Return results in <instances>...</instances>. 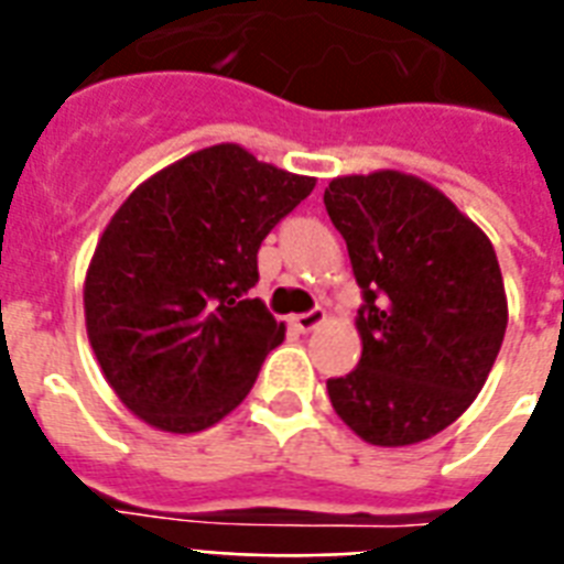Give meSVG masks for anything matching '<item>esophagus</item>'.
<instances>
[{"label": "esophagus", "mask_w": 564, "mask_h": 564, "mask_svg": "<svg viewBox=\"0 0 564 564\" xmlns=\"http://www.w3.org/2000/svg\"><path fill=\"white\" fill-rule=\"evenodd\" d=\"M325 310L322 307H313V310H307V313H299V316L292 318V325L299 327L301 334H307V330H313V327H318L322 325V322H325Z\"/></svg>", "instance_id": "esophagus-1"}]
</instances>
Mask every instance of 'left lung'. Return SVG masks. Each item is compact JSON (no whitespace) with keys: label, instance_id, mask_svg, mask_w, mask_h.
<instances>
[{"label":"left lung","instance_id":"left-lung-1","mask_svg":"<svg viewBox=\"0 0 564 564\" xmlns=\"http://www.w3.org/2000/svg\"><path fill=\"white\" fill-rule=\"evenodd\" d=\"M325 207L362 290V357L327 380L330 403L371 445L424 442L471 406L498 360V254L447 195L401 172L334 178Z\"/></svg>","mask_w":564,"mask_h":564}]
</instances>
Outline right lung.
<instances>
[{
	"instance_id": "obj_1",
	"label": "right lung",
	"mask_w": 564,
	"mask_h": 564,
	"mask_svg": "<svg viewBox=\"0 0 564 564\" xmlns=\"http://www.w3.org/2000/svg\"><path fill=\"white\" fill-rule=\"evenodd\" d=\"M316 178L234 143L172 163L128 195L84 281L87 336L128 410L166 433H198L254 386L283 325L254 286L257 251Z\"/></svg>"
}]
</instances>
